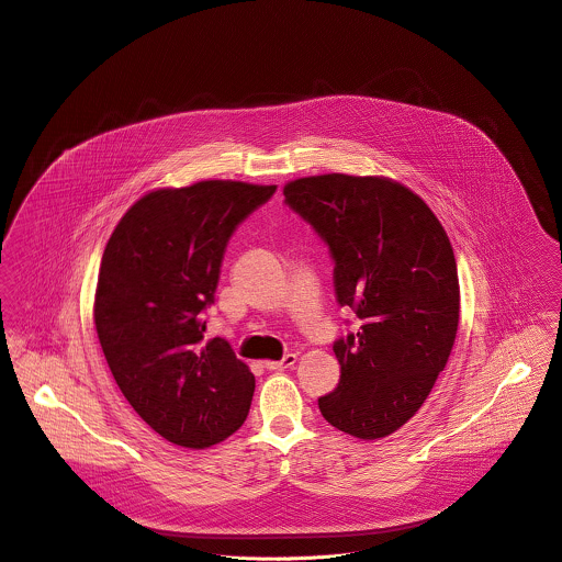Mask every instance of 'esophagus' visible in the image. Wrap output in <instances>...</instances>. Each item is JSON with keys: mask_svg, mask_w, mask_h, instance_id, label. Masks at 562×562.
I'll use <instances>...</instances> for the list:
<instances>
[{"mask_svg": "<svg viewBox=\"0 0 562 562\" xmlns=\"http://www.w3.org/2000/svg\"><path fill=\"white\" fill-rule=\"evenodd\" d=\"M296 363V355H285L281 361H266L263 366L272 372H281V370H288V368H294Z\"/></svg>", "mask_w": 562, "mask_h": 562, "instance_id": "obj_1", "label": "esophagus"}]
</instances>
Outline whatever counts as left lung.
Wrapping results in <instances>:
<instances>
[{"mask_svg": "<svg viewBox=\"0 0 562 562\" xmlns=\"http://www.w3.org/2000/svg\"><path fill=\"white\" fill-rule=\"evenodd\" d=\"M283 194L328 244L337 303L361 322L333 344L341 376L318 398L322 415L346 435L387 437L419 411L454 346L461 292L450 238L387 177H301Z\"/></svg>", "mask_w": 562, "mask_h": 562, "instance_id": "left-lung-1", "label": "left lung"}]
</instances>
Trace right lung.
<instances>
[{
	"label": "right lung",
	"instance_id": "obj_1",
	"mask_svg": "<svg viewBox=\"0 0 562 562\" xmlns=\"http://www.w3.org/2000/svg\"><path fill=\"white\" fill-rule=\"evenodd\" d=\"M277 186L207 179L138 199L105 244L94 328L134 411L166 441L203 450L234 435L255 376L232 346L203 341L227 241Z\"/></svg>",
	"mask_w": 562,
	"mask_h": 562
}]
</instances>
